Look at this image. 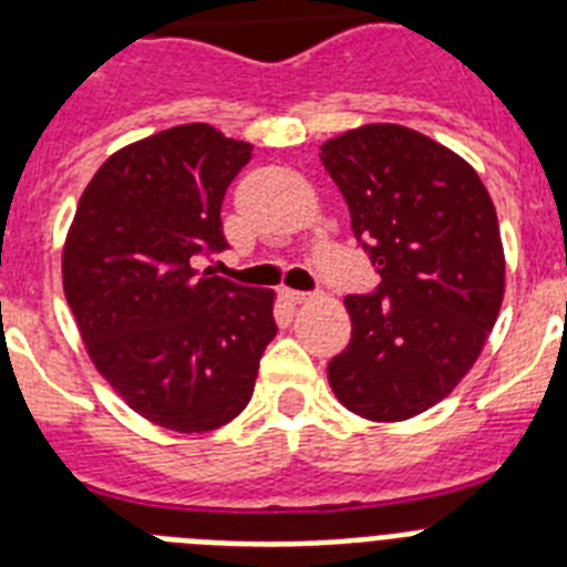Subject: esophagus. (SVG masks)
I'll return each instance as SVG.
<instances>
[{"instance_id": "esophagus-1", "label": "esophagus", "mask_w": 567, "mask_h": 567, "mask_svg": "<svg viewBox=\"0 0 567 567\" xmlns=\"http://www.w3.org/2000/svg\"><path fill=\"white\" fill-rule=\"evenodd\" d=\"M284 298H287L289 303H292V307H298V303H307V300L312 298V295H309V292H298V289H287V292H284Z\"/></svg>"}]
</instances>
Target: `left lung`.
<instances>
[{
  "label": "left lung",
  "mask_w": 567,
  "mask_h": 567,
  "mask_svg": "<svg viewBox=\"0 0 567 567\" xmlns=\"http://www.w3.org/2000/svg\"><path fill=\"white\" fill-rule=\"evenodd\" d=\"M320 162L380 272L343 300L352 340L329 363L358 417L400 423L457 389L505 295L497 209L477 169L403 124H363L320 144Z\"/></svg>",
  "instance_id": "8db88e82"
}]
</instances>
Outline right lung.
<instances>
[{
    "instance_id": "right-lung-1",
    "label": "right lung",
    "mask_w": 567,
    "mask_h": 567,
    "mask_svg": "<svg viewBox=\"0 0 567 567\" xmlns=\"http://www.w3.org/2000/svg\"><path fill=\"white\" fill-rule=\"evenodd\" d=\"M252 144L178 124L115 150L79 198L62 284L96 372L150 423L182 434L227 425L252 398L275 338L272 289L198 275L227 247L221 202Z\"/></svg>"
}]
</instances>
